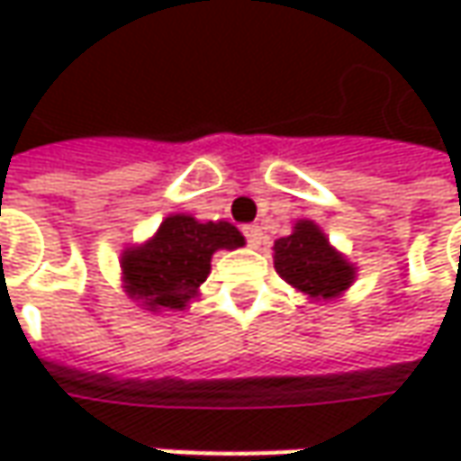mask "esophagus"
Here are the masks:
<instances>
[{
	"instance_id": "obj_1",
	"label": "esophagus",
	"mask_w": 461,
	"mask_h": 461,
	"mask_svg": "<svg viewBox=\"0 0 461 461\" xmlns=\"http://www.w3.org/2000/svg\"><path fill=\"white\" fill-rule=\"evenodd\" d=\"M243 236H246L251 249H258V246H261V228H258V225H246V228H243Z\"/></svg>"
}]
</instances>
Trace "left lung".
Listing matches in <instances>:
<instances>
[{"label": "left lung", "instance_id": "8db88e82", "mask_svg": "<svg viewBox=\"0 0 461 461\" xmlns=\"http://www.w3.org/2000/svg\"><path fill=\"white\" fill-rule=\"evenodd\" d=\"M272 251L276 275L315 303L341 297L357 279V267L333 249L323 228L308 218L294 222L290 236L276 239Z\"/></svg>", "mask_w": 461, "mask_h": 461}]
</instances>
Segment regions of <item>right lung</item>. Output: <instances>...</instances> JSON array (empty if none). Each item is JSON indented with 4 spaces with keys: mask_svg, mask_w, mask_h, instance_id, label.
Segmentation results:
<instances>
[{
    "mask_svg": "<svg viewBox=\"0 0 461 461\" xmlns=\"http://www.w3.org/2000/svg\"><path fill=\"white\" fill-rule=\"evenodd\" d=\"M240 246H246V239L228 221L203 222L174 212L164 218L151 239L120 254L122 293L146 312L185 310L200 297L212 254Z\"/></svg>",
    "mask_w": 461,
    "mask_h": 461,
    "instance_id": "obj_1",
    "label": "right lung"
}]
</instances>
